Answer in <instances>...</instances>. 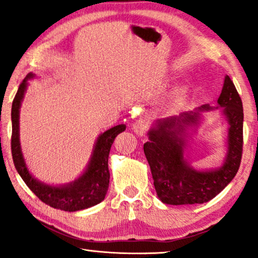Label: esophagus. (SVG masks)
Here are the masks:
<instances>
[{
	"instance_id": "1",
	"label": "esophagus",
	"mask_w": 258,
	"mask_h": 258,
	"mask_svg": "<svg viewBox=\"0 0 258 258\" xmlns=\"http://www.w3.org/2000/svg\"><path fill=\"white\" fill-rule=\"evenodd\" d=\"M133 129H134V133H135L137 136L143 137L144 135H146V133L148 130V122L144 121V119H139V121L134 124Z\"/></svg>"
}]
</instances>
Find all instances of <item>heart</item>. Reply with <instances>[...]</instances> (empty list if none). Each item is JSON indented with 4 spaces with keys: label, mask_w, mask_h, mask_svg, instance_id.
I'll use <instances>...</instances> for the list:
<instances>
[{
    "label": "heart",
    "mask_w": 258,
    "mask_h": 258,
    "mask_svg": "<svg viewBox=\"0 0 258 258\" xmlns=\"http://www.w3.org/2000/svg\"><path fill=\"white\" fill-rule=\"evenodd\" d=\"M185 96V89L184 88H178V89H176L174 93H172L170 96L168 98V102H167V107L169 109H175L177 108V105L181 103L183 98Z\"/></svg>",
    "instance_id": "1"
}]
</instances>
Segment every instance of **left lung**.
<instances>
[{"mask_svg": "<svg viewBox=\"0 0 258 258\" xmlns=\"http://www.w3.org/2000/svg\"><path fill=\"white\" fill-rule=\"evenodd\" d=\"M216 108L201 105L192 111L157 119L153 123L143 150L156 194L162 202L171 206L202 204L218 195L237 174L243 148L242 100L230 80L225 75ZM222 107L227 122V154L217 168L196 169L186 156L187 139L203 121L204 112Z\"/></svg>", "mask_w": 258, "mask_h": 258, "instance_id": "obj_1", "label": "left lung"}]
</instances>
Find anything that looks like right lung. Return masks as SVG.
Returning <instances> with one entry per match:
<instances>
[{"label":"right lung","mask_w":258,"mask_h":258,"mask_svg":"<svg viewBox=\"0 0 258 258\" xmlns=\"http://www.w3.org/2000/svg\"><path fill=\"white\" fill-rule=\"evenodd\" d=\"M36 76L29 73L20 84L12 107V154L14 164L24 183L48 206L64 211H77L96 206L104 200L109 188L110 172L108 157L111 144L119 133L124 132L125 124H118L102 133L95 141L89 163L79 177L66 184H48L40 181L29 171L23 157L20 142V109L26 94L28 81Z\"/></svg>","instance_id":"obj_1"}]
</instances>
